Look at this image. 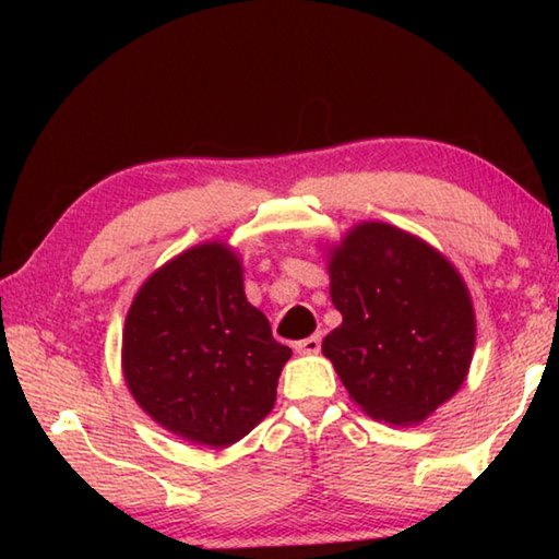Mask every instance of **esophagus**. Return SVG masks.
I'll return each instance as SVG.
<instances>
[{
  "label": "esophagus",
  "instance_id": "34e87169",
  "mask_svg": "<svg viewBox=\"0 0 559 559\" xmlns=\"http://www.w3.org/2000/svg\"><path fill=\"white\" fill-rule=\"evenodd\" d=\"M293 347H296L298 355H316V353H320V335H310L306 340H298Z\"/></svg>",
  "mask_w": 559,
  "mask_h": 559
}]
</instances>
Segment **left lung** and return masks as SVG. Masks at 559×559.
Listing matches in <instances>:
<instances>
[{
  "mask_svg": "<svg viewBox=\"0 0 559 559\" xmlns=\"http://www.w3.org/2000/svg\"><path fill=\"white\" fill-rule=\"evenodd\" d=\"M328 269L343 325L323 340V355L345 390L372 419L424 421L466 380L476 343L456 269L382 222L355 226Z\"/></svg>",
  "mask_w": 559,
  "mask_h": 559,
  "instance_id": "obj_1",
  "label": "left lung"
}]
</instances>
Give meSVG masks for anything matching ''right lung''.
<instances>
[{"mask_svg": "<svg viewBox=\"0 0 559 559\" xmlns=\"http://www.w3.org/2000/svg\"><path fill=\"white\" fill-rule=\"evenodd\" d=\"M290 347L243 296L224 243L194 246L145 281L128 310L122 372L135 402L187 441L222 449L273 409Z\"/></svg>", "mask_w": 559, "mask_h": 559, "instance_id": "add662e5", "label": "right lung"}]
</instances>
